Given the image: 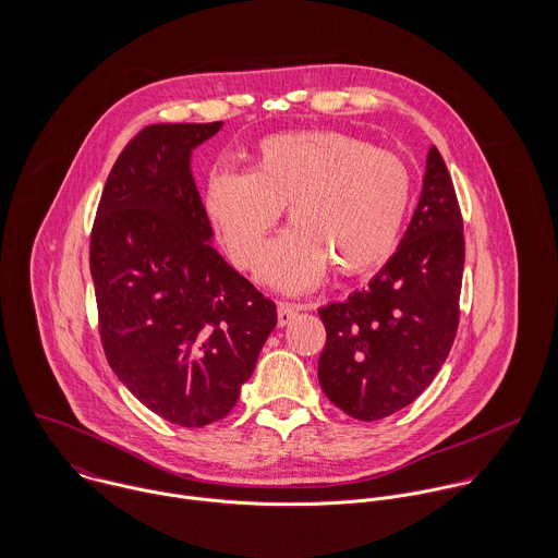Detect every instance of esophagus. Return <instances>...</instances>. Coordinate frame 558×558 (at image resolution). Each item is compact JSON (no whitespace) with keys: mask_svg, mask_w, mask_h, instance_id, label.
<instances>
[{"mask_svg":"<svg viewBox=\"0 0 558 558\" xmlns=\"http://www.w3.org/2000/svg\"><path fill=\"white\" fill-rule=\"evenodd\" d=\"M303 307L296 305V303H279L277 307V318H279V326H288L292 319L299 316Z\"/></svg>","mask_w":558,"mask_h":558,"instance_id":"34e87169","label":"esophagus"}]
</instances>
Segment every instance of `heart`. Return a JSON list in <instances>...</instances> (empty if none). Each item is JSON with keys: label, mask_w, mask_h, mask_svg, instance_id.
<instances>
[{"label": "heart", "mask_w": 558, "mask_h": 558, "mask_svg": "<svg viewBox=\"0 0 558 558\" xmlns=\"http://www.w3.org/2000/svg\"><path fill=\"white\" fill-rule=\"evenodd\" d=\"M412 202V173L391 150L339 131L272 133L253 146L246 173L215 171L206 219L240 270L257 275L281 210L292 232L266 257L283 290L314 288L330 266L359 277L391 257Z\"/></svg>", "instance_id": "heart-1"}]
</instances>
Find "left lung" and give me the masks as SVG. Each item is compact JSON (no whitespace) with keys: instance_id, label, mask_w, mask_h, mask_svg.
<instances>
[{"instance_id":"obj_1","label":"left lung","mask_w":558,"mask_h":558,"mask_svg":"<svg viewBox=\"0 0 558 558\" xmlns=\"http://www.w3.org/2000/svg\"><path fill=\"white\" fill-rule=\"evenodd\" d=\"M464 255L460 202L434 146L393 257L365 290L318 310L326 328L319 385L339 410L378 421L429 387L458 332Z\"/></svg>"}]
</instances>
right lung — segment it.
Wrapping results in <instances>:
<instances>
[{
    "label": "right lung",
    "instance_id": "obj_1",
    "mask_svg": "<svg viewBox=\"0 0 558 558\" xmlns=\"http://www.w3.org/2000/svg\"><path fill=\"white\" fill-rule=\"evenodd\" d=\"M221 122L150 124L113 162L89 234L98 332L126 389L160 418L232 412L277 307L208 242L189 157Z\"/></svg>",
    "mask_w": 558,
    "mask_h": 558
}]
</instances>
